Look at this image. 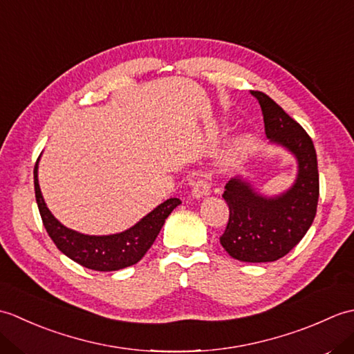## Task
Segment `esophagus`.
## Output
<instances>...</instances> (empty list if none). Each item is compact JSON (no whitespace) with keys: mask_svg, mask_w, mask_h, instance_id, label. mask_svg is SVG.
<instances>
[{"mask_svg":"<svg viewBox=\"0 0 354 354\" xmlns=\"http://www.w3.org/2000/svg\"><path fill=\"white\" fill-rule=\"evenodd\" d=\"M209 189H212V184H209L208 179H199V181H196L193 184V189H192V196L194 199H199L202 196H207V194L209 193Z\"/></svg>","mask_w":354,"mask_h":354,"instance_id":"34e87169","label":"esophagus"}]
</instances>
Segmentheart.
<instances>
[{
  "label": "heart",
  "instance_id": "obj_1",
  "mask_svg": "<svg viewBox=\"0 0 354 354\" xmlns=\"http://www.w3.org/2000/svg\"><path fill=\"white\" fill-rule=\"evenodd\" d=\"M248 149H250V138H240L239 141H236L234 145H231L227 150V153L223 156V167L227 169H232L236 167L237 164H240V161L243 160V156L246 155Z\"/></svg>",
  "mask_w": 354,
  "mask_h": 354
}]
</instances>
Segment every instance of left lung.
<instances>
[{
    "mask_svg": "<svg viewBox=\"0 0 354 354\" xmlns=\"http://www.w3.org/2000/svg\"><path fill=\"white\" fill-rule=\"evenodd\" d=\"M257 99L266 137L297 158V179L289 190L274 198L263 196L243 178H232L222 198L230 208V219L221 245L232 259L266 263L284 257L301 240L317 214L319 175L312 138L281 106L260 91Z\"/></svg>",
    "mask_w": 354,
    "mask_h": 354,
    "instance_id": "8db88e82",
    "label": "left lung"
}]
</instances>
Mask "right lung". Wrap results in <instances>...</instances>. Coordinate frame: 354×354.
Here are the masks:
<instances>
[{
	"mask_svg": "<svg viewBox=\"0 0 354 354\" xmlns=\"http://www.w3.org/2000/svg\"><path fill=\"white\" fill-rule=\"evenodd\" d=\"M37 162H39V158L33 171L35 194L44 227L59 251L88 269L111 272V270H118L138 263L145 257L149 248L153 245L169 214L181 204L178 198H170L142 217L133 227L118 234H82V232L64 227L47 208L39 189V181H37Z\"/></svg>",
	"mask_w": 354,
	"mask_h": 354,
	"instance_id": "right-lung-1",
	"label": "right lung"
}]
</instances>
